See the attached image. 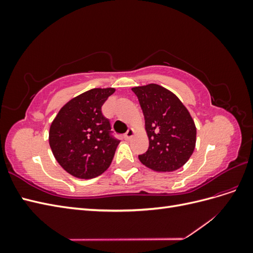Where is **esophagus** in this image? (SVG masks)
<instances>
[{"instance_id": "obj_1", "label": "esophagus", "mask_w": 253, "mask_h": 253, "mask_svg": "<svg viewBox=\"0 0 253 253\" xmlns=\"http://www.w3.org/2000/svg\"><path fill=\"white\" fill-rule=\"evenodd\" d=\"M134 135H135V129L134 128H128L127 132L125 135V138L126 139H131Z\"/></svg>"}]
</instances>
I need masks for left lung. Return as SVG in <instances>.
<instances>
[{
  "mask_svg": "<svg viewBox=\"0 0 253 253\" xmlns=\"http://www.w3.org/2000/svg\"><path fill=\"white\" fill-rule=\"evenodd\" d=\"M149 137L148 151L140 163L156 172L178 170L193 154L196 142L194 120L172 91L158 84L136 86Z\"/></svg>",
  "mask_w": 253,
  "mask_h": 253,
  "instance_id": "obj_1",
  "label": "left lung"
}]
</instances>
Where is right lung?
<instances>
[{
  "label": "right lung",
  "mask_w": 253,
  "mask_h": 253,
  "mask_svg": "<svg viewBox=\"0 0 253 253\" xmlns=\"http://www.w3.org/2000/svg\"><path fill=\"white\" fill-rule=\"evenodd\" d=\"M115 88H93L68 101L49 128V145L63 169L81 179L108 170L120 140L112 135L111 124L101 108Z\"/></svg>",
  "instance_id": "obj_1"
}]
</instances>
